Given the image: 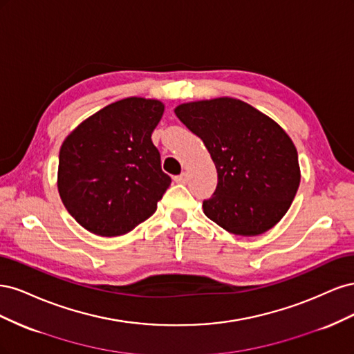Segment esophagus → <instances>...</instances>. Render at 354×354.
<instances>
[{
    "label": "esophagus",
    "instance_id": "obj_1",
    "mask_svg": "<svg viewBox=\"0 0 354 354\" xmlns=\"http://www.w3.org/2000/svg\"><path fill=\"white\" fill-rule=\"evenodd\" d=\"M174 180L177 181V183H181V185L187 183V173H181L180 176H176Z\"/></svg>",
    "mask_w": 354,
    "mask_h": 354
}]
</instances>
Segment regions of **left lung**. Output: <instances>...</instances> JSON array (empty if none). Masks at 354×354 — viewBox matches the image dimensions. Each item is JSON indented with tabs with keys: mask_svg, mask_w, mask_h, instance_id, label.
I'll return each instance as SVG.
<instances>
[{
	"mask_svg": "<svg viewBox=\"0 0 354 354\" xmlns=\"http://www.w3.org/2000/svg\"><path fill=\"white\" fill-rule=\"evenodd\" d=\"M174 112L216 164L218 183L202 202L205 216L242 236L272 229L291 207L299 186L297 149L288 134L236 99L185 103Z\"/></svg>",
	"mask_w": 354,
	"mask_h": 354,
	"instance_id": "obj_1",
	"label": "left lung"
}]
</instances>
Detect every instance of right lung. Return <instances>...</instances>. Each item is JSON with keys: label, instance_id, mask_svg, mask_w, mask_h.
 Returning a JSON list of instances; mask_svg holds the SVG:
<instances>
[{"label": "right lung", "instance_id": "right-lung-1", "mask_svg": "<svg viewBox=\"0 0 354 354\" xmlns=\"http://www.w3.org/2000/svg\"><path fill=\"white\" fill-rule=\"evenodd\" d=\"M158 100L128 97L106 106L66 137L59 153V194L84 229L120 236L156 211L171 185L152 133Z\"/></svg>", "mask_w": 354, "mask_h": 354}]
</instances>
